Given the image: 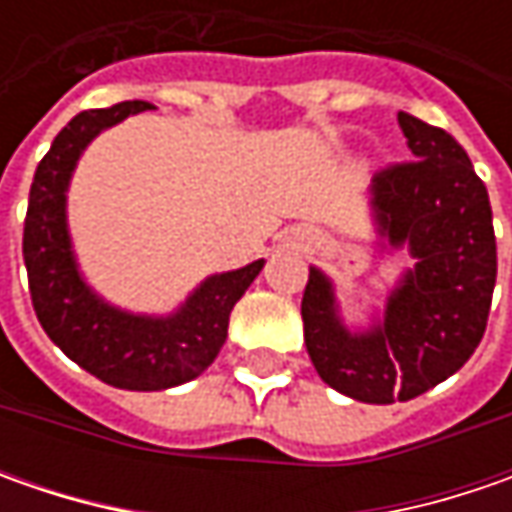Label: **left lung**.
<instances>
[{"mask_svg":"<svg viewBox=\"0 0 512 512\" xmlns=\"http://www.w3.org/2000/svg\"><path fill=\"white\" fill-rule=\"evenodd\" d=\"M416 159L373 176V213L390 247L407 245L416 267L393 287L384 319L350 333L333 285L310 267L302 322L322 382L367 404L407 402L462 367L479 347L496 287V233L487 187L464 148L442 128L399 113Z\"/></svg>","mask_w":512,"mask_h":512,"instance_id":"obj_1","label":"left lung"}]
</instances>
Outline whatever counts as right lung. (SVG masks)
I'll return each mask as SVG.
<instances>
[{"mask_svg":"<svg viewBox=\"0 0 512 512\" xmlns=\"http://www.w3.org/2000/svg\"><path fill=\"white\" fill-rule=\"evenodd\" d=\"M148 108V102H119L82 110L59 130L33 176L22 236L30 302L50 342L82 370L122 390H168L205 373L227 339L230 310L265 265L259 259L210 276L170 316H133L85 285L65 216L70 176L93 136Z\"/></svg>","mask_w":512,"mask_h":512,"instance_id":"right-lung-1","label":"right lung"}]
</instances>
